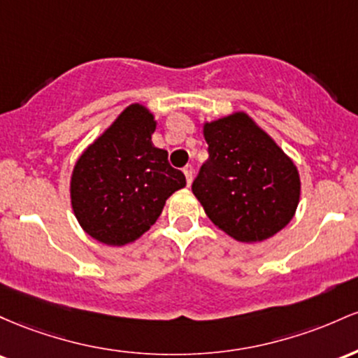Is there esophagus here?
Segmentation results:
<instances>
[{
	"mask_svg": "<svg viewBox=\"0 0 358 358\" xmlns=\"http://www.w3.org/2000/svg\"><path fill=\"white\" fill-rule=\"evenodd\" d=\"M182 172H184V176H186V179H187V186H191L192 174H194V171H192V166H186L182 169Z\"/></svg>",
	"mask_w": 358,
	"mask_h": 358,
	"instance_id": "obj_1",
	"label": "esophagus"
}]
</instances>
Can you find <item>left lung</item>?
Listing matches in <instances>:
<instances>
[{
	"label": "left lung",
	"mask_w": 358,
	"mask_h": 358,
	"mask_svg": "<svg viewBox=\"0 0 358 358\" xmlns=\"http://www.w3.org/2000/svg\"><path fill=\"white\" fill-rule=\"evenodd\" d=\"M210 159L192 182L208 218L242 243L279 233L294 218L301 198L292 159L245 111L203 123Z\"/></svg>",
	"instance_id": "8db88e82"
}]
</instances>
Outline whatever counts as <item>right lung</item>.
<instances>
[{"mask_svg":"<svg viewBox=\"0 0 358 358\" xmlns=\"http://www.w3.org/2000/svg\"><path fill=\"white\" fill-rule=\"evenodd\" d=\"M155 127L145 104H130L76 160L71 206L83 230L99 243L136 242L157 222L166 201L186 186L167 150L152 143Z\"/></svg>","mask_w":358,"mask_h":358,"instance_id":"add662e5","label":"right lung"}]
</instances>
